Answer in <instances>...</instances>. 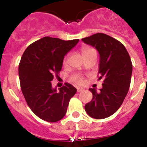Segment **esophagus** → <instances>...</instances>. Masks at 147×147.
Returning a JSON list of instances; mask_svg holds the SVG:
<instances>
[{"label":"esophagus","instance_id":"obj_1","mask_svg":"<svg viewBox=\"0 0 147 147\" xmlns=\"http://www.w3.org/2000/svg\"><path fill=\"white\" fill-rule=\"evenodd\" d=\"M76 90H77V92H78V93H80V92H82V91H83V90H84V89H83V88H78L77 89H76Z\"/></svg>","mask_w":147,"mask_h":147}]
</instances>
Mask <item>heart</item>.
Listing matches in <instances>:
<instances>
[{"mask_svg":"<svg viewBox=\"0 0 147 147\" xmlns=\"http://www.w3.org/2000/svg\"><path fill=\"white\" fill-rule=\"evenodd\" d=\"M94 51V49H91V48L89 47H84L82 49V53L83 57H85L86 56L87 54H88L89 53H90L91 51ZM66 61H67V57H65L64 59V64L66 63ZM72 81L74 82H75L76 84H78V85H82L85 82V80H84V78L82 77V76H75L74 77L72 78Z\"/></svg>","mask_w":147,"mask_h":147,"instance_id":"b5f03b06","label":"heart"}]
</instances>
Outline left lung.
Returning a JSON list of instances; mask_svg holds the SVG:
<instances>
[{"label": "left lung", "instance_id": "1", "mask_svg": "<svg viewBox=\"0 0 147 147\" xmlns=\"http://www.w3.org/2000/svg\"><path fill=\"white\" fill-rule=\"evenodd\" d=\"M82 40L99 53L98 80H104L100 91L89 89L93 98L85 105V111L93 119H105L119 110L128 93L132 72L130 57L121 42L105 34H95Z\"/></svg>", "mask_w": 147, "mask_h": 147}]
</instances>
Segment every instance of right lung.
Instances as JSON below:
<instances>
[{
	"instance_id": "right-lung-1",
	"label": "right lung",
	"mask_w": 147,
	"mask_h": 147,
	"mask_svg": "<svg viewBox=\"0 0 147 147\" xmlns=\"http://www.w3.org/2000/svg\"><path fill=\"white\" fill-rule=\"evenodd\" d=\"M78 42L79 39L45 37L28 45L22 56L18 68L22 93L32 112L42 120H61L76 93V88L66 82L59 90L54 89L51 81L62 69L65 55Z\"/></svg>"
}]
</instances>
